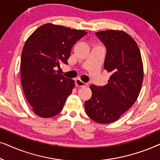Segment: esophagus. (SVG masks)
Wrapping results in <instances>:
<instances>
[{
  "label": "esophagus",
  "instance_id": "34e87169",
  "mask_svg": "<svg viewBox=\"0 0 160 160\" xmlns=\"http://www.w3.org/2000/svg\"><path fill=\"white\" fill-rule=\"evenodd\" d=\"M76 85L77 87H87V84H86V83H84V82H83L82 81H81L80 79H76Z\"/></svg>",
  "mask_w": 160,
  "mask_h": 160
}]
</instances>
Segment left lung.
I'll return each mask as SVG.
<instances>
[{"instance_id":"obj_1","label":"left lung","mask_w":160,"mask_h":160,"mask_svg":"<svg viewBox=\"0 0 160 160\" xmlns=\"http://www.w3.org/2000/svg\"><path fill=\"white\" fill-rule=\"evenodd\" d=\"M106 47L104 68L111 73L106 85L92 84V92L84 102L88 117L98 123L117 121L136 101L143 79V66L137 43L122 30L96 32Z\"/></svg>"}]
</instances>
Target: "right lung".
Here are the masks:
<instances>
[{
	"label": "right lung",
	"mask_w": 160,
	"mask_h": 160,
	"mask_svg": "<svg viewBox=\"0 0 160 160\" xmlns=\"http://www.w3.org/2000/svg\"><path fill=\"white\" fill-rule=\"evenodd\" d=\"M87 32L45 24L32 32L21 56V82L25 98L39 117L49 118L62 111L74 81L56 71L68 64L73 46Z\"/></svg>",
	"instance_id": "add662e5"
}]
</instances>
